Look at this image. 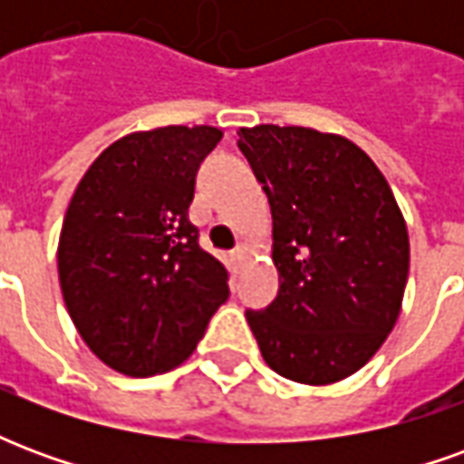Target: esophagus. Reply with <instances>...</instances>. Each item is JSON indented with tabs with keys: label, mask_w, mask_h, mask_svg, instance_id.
<instances>
[{
	"label": "esophagus",
	"mask_w": 464,
	"mask_h": 464,
	"mask_svg": "<svg viewBox=\"0 0 464 464\" xmlns=\"http://www.w3.org/2000/svg\"><path fill=\"white\" fill-rule=\"evenodd\" d=\"M246 253H248V246H236V248L231 251L233 263H241L243 258H246Z\"/></svg>",
	"instance_id": "34e87169"
}]
</instances>
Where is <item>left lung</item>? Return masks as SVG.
<instances>
[{
  "instance_id": "8db88e82",
  "label": "left lung",
  "mask_w": 464,
  "mask_h": 464,
  "mask_svg": "<svg viewBox=\"0 0 464 464\" xmlns=\"http://www.w3.org/2000/svg\"><path fill=\"white\" fill-rule=\"evenodd\" d=\"M238 149L268 196L278 295L246 311L278 375L328 385L368 362L398 321L410 241L385 176L355 143L261 123Z\"/></svg>"
}]
</instances>
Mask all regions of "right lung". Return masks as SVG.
<instances>
[{"label":"right lung","mask_w":464,"mask_h":464,"mask_svg":"<svg viewBox=\"0 0 464 464\" xmlns=\"http://www.w3.org/2000/svg\"><path fill=\"white\" fill-rule=\"evenodd\" d=\"M213 126L114 141L76 186L59 238L66 311L96 358L131 378L181 365L228 301V271L188 221Z\"/></svg>","instance_id":"right-lung-1"}]
</instances>
